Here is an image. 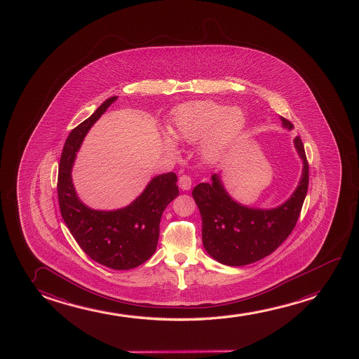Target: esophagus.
<instances>
[{"label": "esophagus", "mask_w": 359, "mask_h": 359, "mask_svg": "<svg viewBox=\"0 0 359 359\" xmlns=\"http://www.w3.org/2000/svg\"><path fill=\"white\" fill-rule=\"evenodd\" d=\"M178 186L182 191H188L192 187V178L187 175H182L178 178Z\"/></svg>", "instance_id": "1"}]
</instances>
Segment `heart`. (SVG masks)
Wrapping results in <instances>:
<instances>
[{
  "instance_id": "obj_1",
  "label": "heart",
  "mask_w": 359,
  "mask_h": 359,
  "mask_svg": "<svg viewBox=\"0 0 359 359\" xmlns=\"http://www.w3.org/2000/svg\"><path fill=\"white\" fill-rule=\"evenodd\" d=\"M245 126V116L238 108L215 101H194L178 107L172 119V135L178 142L201 144L202 156L212 161L238 137ZM165 147L176 154L177 145L172 137H165Z\"/></svg>"
}]
</instances>
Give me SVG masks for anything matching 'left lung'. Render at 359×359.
<instances>
[{
    "label": "left lung",
    "instance_id": "obj_1",
    "mask_svg": "<svg viewBox=\"0 0 359 359\" xmlns=\"http://www.w3.org/2000/svg\"><path fill=\"white\" fill-rule=\"evenodd\" d=\"M284 128L294 126L280 118ZM294 145L303 160V173L295 192L274 209H256L235 202L224 189L217 175L212 183H199L192 196L202 215L203 246L217 262L245 266L266 257L279 248L293 231L306 197L309 163L300 137Z\"/></svg>",
    "mask_w": 359,
    "mask_h": 359
}]
</instances>
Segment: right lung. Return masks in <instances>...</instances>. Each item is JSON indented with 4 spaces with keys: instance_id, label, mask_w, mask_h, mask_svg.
<instances>
[{
    "instance_id": "add662e5",
    "label": "right lung",
    "mask_w": 359,
    "mask_h": 359,
    "mask_svg": "<svg viewBox=\"0 0 359 359\" xmlns=\"http://www.w3.org/2000/svg\"><path fill=\"white\" fill-rule=\"evenodd\" d=\"M116 100V96L103 102L69 134L59 163L57 198L61 217L79 246L93 261L121 271L137 267L154 255L162 212L180 192L176 173L168 172L154 177L144 192L123 209L93 210L79 199L71 180L76 152L90 128Z\"/></svg>"
}]
</instances>
